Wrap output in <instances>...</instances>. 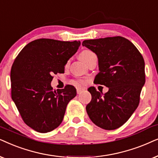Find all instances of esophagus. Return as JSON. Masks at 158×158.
I'll use <instances>...</instances> for the list:
<instances>
[{
  "label": "esophagus",
  "instance_id": "34e87169",
  "mask_svg": "<svg viewBox=\"0 0 158 158\" xmlns=\"http://www.w3.org/2000/svg\"><path fill=\"white\" fill-rule=\"evenodd\" d=\"M82 91H84V89L83 88H77V94H80L81 92Z\"/></svg>",
  "mask_w": 158,
  "mask_h": 158
}]
</instances>
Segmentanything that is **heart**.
I'll return each mask as SVG.
<instances>
[{
  "instance_id": "heart-1",
  "label": "heart",
  "mask_w": 158,
  "mask_h": 158,
  "mask_svg": "<svg viewBox=\"0 0 158 158\" xmlns=\"http://www.w3.org/2000/svg\"><path fill=\"white\" fill-rule=\"evenodd\" d=\"M93 55H94V53L93 52L90 51V50H83V51L81 52L80 58L83 60L84 62H85L86 60L88 59V58L91 57V56H93ZM72 82L73 84H75V85H77V86L81 85H83V84H85V81H82V80H80V81H73Z\"/></svg>"
}]
</instances>
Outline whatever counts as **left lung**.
I'll return each instance as SVG.
<instances>
[{"instance_id":"obj_1","label":"left lung","mask_w":158,"mask_h":158,"mask_svg":"<svg viewBox=\"0 0 158 158\" xmlns=\"http://www.w3.org/2000/svg\"><path fill=\"white\" fill-rule=\"evenodd\" d=\"M97 55L99 72L94 82L108 91L88 89L92 100L86 107L91 121L106 130H114L127 122L139 103L145 83L144 60L131 42L123 37H105L83 41Z\"/></svg>"}]
</instances>
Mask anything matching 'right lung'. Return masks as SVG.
Returning a JSON list of instances; mask_svg holds the SVG:
<instances>
[{"instance_id":"obj_1","label":"right lung","mask_w":158,"mask_h":158,"mask_svg":"<svg viewBox=\"0 0 158 158\" xmlns=\"http://www.w3.org/2000/svg\"><path fill=\"white\" fill-rule=\"evenodd\" d=\"M80 41L38 39L27 44L10 70L11 98L23 121L40 133L56 129L69 101L77 95L72 85L53 90L52 75L64 73L65 65L77 52Z\"/></svg>"}]
</instances>
